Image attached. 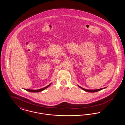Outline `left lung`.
<instances>
[{
    "mask_svg": "<svg viewBox=\"0 0 125 125\" xmlns=\"http://www.w3.org/2000/svg\"><path fill=\"white\" fill-rule=\"evenodd\" d=\"M79 87L81 89H82L83 90H84L87 91V92H97V91H100V90H102V89L106 88H104L100 89H92V90H91V89H84V88H82V87H80V86H79Z\"/></svg>",
    "mask_w": 125,
    "mask_h": 125,
    "instance_id": "obj_1",
    "label": "left lung"
}]
</instances>
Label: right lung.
<instances>
[{"instance_id": "right-lung-1", "label": "right lung", "mask_w": 125, "mask_h": 125, "mask_svg": "<svg viewBox=\"0 0 125 125\" xmlns=\"http://www.w3.org/2000/svg\"><path fill=\"white\" fill-rule=\"evenodd\" d=\"M50 85H51V84H50V85H49L48 86H46V87H44V88H42V89H36V90L25 89V90H27V91H29V92H40V91H43V90H44V89H47V88H48V87L50 86Z\"/></svg>"}]
</instances>
